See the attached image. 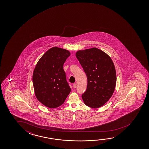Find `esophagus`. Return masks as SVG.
<instances>
[{"mask_svg":"<svg viewBox=\"0 0 149 149\" xmlns=\"http://www.w3.org/2000/svg\"><path fill=\"white\" fill-rule=\"evenodd\" d=\"M76 87H77V84L75 83V84H73V88H76Z\"/></svg>","mask_w":149,"mask_h":149,"instance_id":"obj_1","label":"esophagus"}]
</instances>
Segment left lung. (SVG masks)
Returning <instances> with one entry per match:
<instances>
[{
  "label": "left lung",
  "instance_id": "1",
  "mask_svg": "<svg viewBox=\"0 0 149 149\" xmlns=\"http://www.w3.org/2000/svg\"><path fill=\"white\" fill-rule=\"evenodd\" d=\"M76 56L87 77V89L81 95L84 102L92 108L102 107L112 97L116 83L112 59L96 48L79 50Z\"/></svg>",
  "mask_w": 149,
  "mask_h": 149
}]
</instances>
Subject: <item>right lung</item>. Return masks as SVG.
I'll use <instances>...</instances> for the list:
<instances>
[{
    "label": "right lung",
    "mask_w": 149,
    "mask_h": 149,
    "mask_svg": "<svg viewBox=\"0 0 149 149\" xmlns=\"http://www.w3.org/2000/svg\"><path fill=\"white\" fill-rule=\"evenodd\" d=\"M70 56L68 50L55 47L47 51L37 63L33 75L35 93L47 107H59L71 92L63 70Z\"/></svg>",
    "instance_id": "add662e5"
}]
</instances>
